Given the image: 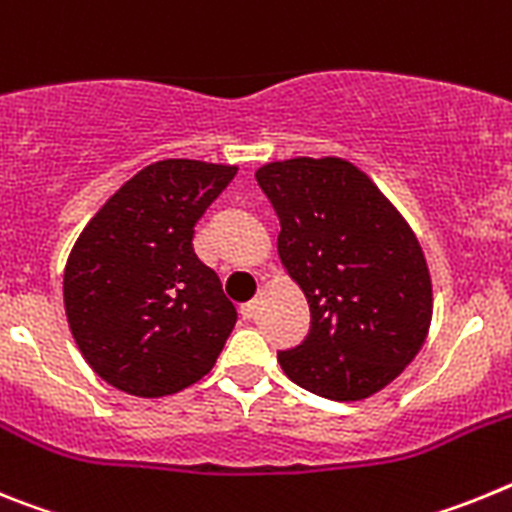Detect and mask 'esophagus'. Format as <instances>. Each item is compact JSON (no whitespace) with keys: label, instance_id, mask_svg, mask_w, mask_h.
<instances>
[{"label":"esophagus","instance_id":"1","mask_svg":"<svg viewBox=\"0 0 512 512\" xmlns=\"http://www.w3.org/2000/svg\"><path fill=\"white\" fill-rule=\"evenodd\" d=\"M256 310H259V302H256V300L248 302V305L241 307V318L243 320H253V318H256Z\"/></svg>","mask_w":512,"mask_h":512}]
</instances>
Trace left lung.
<instances>
[{"instance_id":"obj_1","label":"left lung","mask_w":512,"mask_h":512,"mask_svg":"<svg viewBox=\"0 0 512 512\" xmlns=\"http://www.w3.org/2000/svg\"><path fill=\"white\" fill-rule=\"evenodd\" d=\"M256 182L282 225V266L310 305L305 341L277 354L284 374L328 400L377 395L431 328V274L413 228L346 158L271 161Z\"/></svg>"}]
</instances>
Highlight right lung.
<instances>
[{"instance_id":"1","label":"right lung","mask_w":512,"mask_h":512,"mask_svg":"<svg viewBox=\"0 0 512 512\" xmlns=\"http://www.w3.org/2000/svg\"><path fill=\"white\" fill-rule=\"evenodd\" d=\"M238 166L166 158L140 169L97 210L63 269L71 336L94 372L135 397L200 382L238 312L194 256V225Z\"/></svg>"}]
</instances>
